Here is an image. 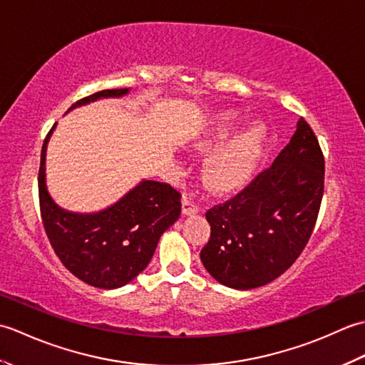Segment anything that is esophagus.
I'll return each mask as SVG.
<instances>
[{
    "mask_svg": "<svg viewBox=\"0 0 365 365\" xmlns=\"http://www.w3.org/2000/svg\"><path fill=\"white\" fill-rule=\"evenodd\" d=\"M182 212H183V215H195L199 212V204L191 196H183Z\"/></svg>",
    "mask_w": 365,
    "mask_h": 365,
    "instance_id": "esophagus-1",
    "label": "esophagus"
}]
</instances>
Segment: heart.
<instances>
[{"mask_svg": "<svg viewBox=\"0 0 365 365\" xmlns=\"http://www.w3.org/2000/svg\"><path fill=\"white\" fill-rule=\"evenodd\" d=\"M234 120V114H220L212 133L197 139L195 144L196 149L202 152L210 150L216 143L226 138ZM263 141H265V130L259 123H254L212 153L204 165L202 175L205 187L213 192H226L245 185L250 180L255 163L260 157Z\"/></svg>", "mask_w": 365, "mask_h": 365, "instance_id": "1", "label": "heart"}]
</instances>
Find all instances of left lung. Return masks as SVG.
Masks as SVG:
<instances>
[{"label":"left lung","mask_w":365,"mask_h":365,"mask_svg":"<svg viewBox=\"0 0 365 365\" xmlns=\"http://www.w3.org/2000/svg\"><path fill=\"white\" fill-rule=\"evenodd\" d=\"M323 190V152L314 130L301 118L271 168L234 197L207 210L212 232L200 260L208 273L238 290L274 281L311 238Z\"/></svg>","instance_id":"8db88e82"}]
</instances>
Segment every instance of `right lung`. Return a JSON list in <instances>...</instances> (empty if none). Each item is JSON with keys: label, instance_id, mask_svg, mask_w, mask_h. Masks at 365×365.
I'll return each instance as SVG.
<instances>
[{"label": "right lung", "instance_id": "1", "mask_svg": "<svg viewBox=\"0 0 365 365\" xmlns=\"http://www.w3.org/2000/svg\"><path fill=\"white\" fill-rule=\"evenodd\" d=\"M127 92V88L98 91L78 100L68 111ZM53 128L43 141L38 168V204L45 234L73 276L98 289H118L149 265L163 232L180 216L182 195L169 183L143 180L103 212L83 215L63 210L53 202L45 187V152Z\"/></svg>", "mask_w": 365, "mask_h": 365}]
</instances>
